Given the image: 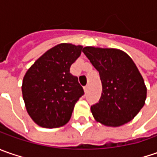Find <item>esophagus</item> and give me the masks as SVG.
Segmentation results:
<instances>
[{
  "label": "esophagus",
  "mask_w": 157,
  "mask_h": 157,
  "mask_svg": "<svg viewBox=\"0 0 157 157\" xmlns=\"http://www.w3.org/2000/svg\"><path fill=\"white\" fill-rule=\"evenodd\" d=\"M88 89H89V86H86L84 87V90H85V93H87Z\"/></svg>",
  "instance_id": "34e87169"
}]
</instances>
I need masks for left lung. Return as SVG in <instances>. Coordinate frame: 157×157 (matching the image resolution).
Segmentation results:
<instances>
[{"label": "left lung", "mask_w": 157, "mask_h": 157, "mask_svg": "<svg viewBox=\"0 0 157 157\" xmlns=\"http://www.w3.org/2000/svg\"><path fill=\"white\" fill-rule=\"evenodd\" d=\"M84 54L100 73L102 94L91 106L94 119L107 127L128 123L145 104L147 88L132 58L117 49L87 46Z\"/></svg>", "instance_id": "left-lung-1"}]
</instances>
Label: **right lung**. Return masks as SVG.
I'll list each match as a JSON object with an SVG mask.
<instances>
[{
  "label": "right lung",
  "instance_id": "add662e5",
  "mask_svg": "<svg viewBox=\"0 0 157 157\" xmlns=\"http://www.w3.org/2000/svg\"><path fill=\"white\" fill-rule=\"evenodd\" d=\"M83 46L60 44L34 63L23 78L21 92L29 115L40 127L59 128L71 119L76 102L84 95L71 65Z\"/></svg>",
  "mask_w": 157,
  "mask_h": 157
}]
</instances>
